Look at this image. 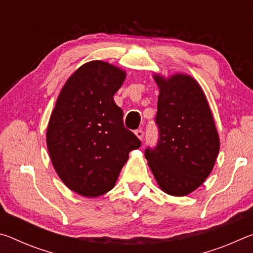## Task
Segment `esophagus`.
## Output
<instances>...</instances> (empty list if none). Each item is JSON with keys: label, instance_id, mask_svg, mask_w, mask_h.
Returning <instances> with one entry per match:
<instances>
[{"label": "esophagus", "instance_id": "1", "mask_svg": "<svg viewBox=\"0 0 253 253\" xmlns=\"http://www.w3.org/2000/svg\"><path fill=\"white\" fill-rule=\"evenodd\" d=\"M135 135L138 137V138L140 139V140H143L144 139V131L142 130V129H137L136 131H135Z\"/></svg>", "mask_w": 253, "mask_h": 253}]
</instances>
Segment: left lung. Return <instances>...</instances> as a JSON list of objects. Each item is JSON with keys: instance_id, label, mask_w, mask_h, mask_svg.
Instances as JSON below:
<instances>
[{"instance_id": "left-lung-1", "label": "left lung", "mask_w": 253, "mask_h": 253, "mask_svg": "<svg viewBox=\"0 0 253 253\" xmlns=\"http://www.w3.org/2000/svg\"><path fill=\"white\" fill-rule=\"evenodd\" d=\"M160 88L156 125L158 142L145 157L161 190L187 195L213 169L220 138L209 102L198 81L188 75H154Z\"/></svg>"}]
</instances>
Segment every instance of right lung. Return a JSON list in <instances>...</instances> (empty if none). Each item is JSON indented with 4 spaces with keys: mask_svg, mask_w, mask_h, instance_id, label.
Wrapping results in <instances>:
<instances>
[{
    "mask_svg": "<svg viewBox=\"0 0 253 253\" xmlns=\"http://www.w3.org/2000/svg\"><path fill=\"white\" fill-rule=\"evenodd\" d=\"M126 72L108 62L90 61L63 85L46 129V146L61 181L85 198L115 186L128 154L140 140L124 126L114 101Z\"/></svg>",
    "mask_w": 253,
    "mask_h": 253,
    "instance_id": "obj_1",
    "label": "right lung"
}]
</instances>
